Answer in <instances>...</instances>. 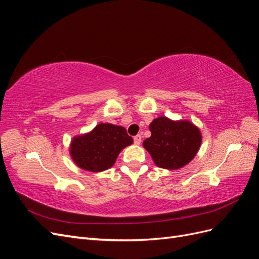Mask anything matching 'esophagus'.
<instances>
[{
    "label": "esophagus",
    "mask_w": 259,
    "mask_h": 259,
    "mask_svg": "<svg viewBox=\"0 0 259 259\" xmlns=\"http://www.w3.org/2000/svg\"><path fill=\"white\" fill-rule=\"evenodd\" d=\"M140 143H142V135H136L134 137V144L135 145H140Z\"/></svg>",
    "instance_id": "1"
}]
</instances>
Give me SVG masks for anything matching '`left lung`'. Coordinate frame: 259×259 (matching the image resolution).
<instances>
[{
	"instance_id": "8db88e82",
	"label": "left lung",
	"mask_w": 259,
	"mask_h": 259,
	"mask_svg": "<svg viewBox=\"0 0 259 259\" xmlns=\"http://www.w3.org/2000/svg\"><path fill=\"white\" fill-rule=\"evenodd\" d=\"M151 136L144 142L156 166L178 169L187 165L198 153L202 135L193 123L173 121L166 116L154 119L149 125Z\"/></svg>"
}]
</instances>
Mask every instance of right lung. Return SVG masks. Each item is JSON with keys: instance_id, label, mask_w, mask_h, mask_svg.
<instances>
[{"instance_id": "1", "label": "right lung", "mask_w": 259, "mask_h": 259, "mask_svg": "<svg viewBox=\"0 0 259 259\" xmlns=\"http://www.w3.org/2000/svg\"><path fill=\"white\" fill-rule=\"evenodd\" d=\"M133 138L122 126L100 123L92 132L75 136L70 144V155L77 166L98 173L110 168Z\"/></svg>"}]
</instances>
